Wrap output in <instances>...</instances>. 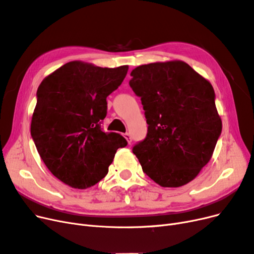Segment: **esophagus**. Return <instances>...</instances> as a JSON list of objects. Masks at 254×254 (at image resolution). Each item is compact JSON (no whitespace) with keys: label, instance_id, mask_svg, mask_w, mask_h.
Masks as SVG:
<instances>
[{"label":"esophagus","instance_id":"obj_1","mask_svg":"<svg viewBox=\"0 0 254 254\" xmlns=\"http://www.w3.org/2000/svg\"><path fill=\"white\" fill-rule=\"evenodd\" d=\"M125 137H126V139H127V142H128V143L132 142V137H130L129 133H126V134H125Z\"/></svg>","mask_w":254,"mask_h":254}]
</instances>
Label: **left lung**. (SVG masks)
<instances>
[{"mask_svg":"<svg viewBox=\"0 0 254 254\" xmlns=\"http://www.w3.org/2000/svg\"><path fill=\"white\" fill-rule=\"evenodd\" d=\"M130 76L148 124L145 138L133 148L143 172L161 187L190 183L222 133L213 87L183 61L140 65Z\"/></svg>","mask_w":254,"mask_h":254,"instance_id":"left-lung-1","label":"left lung"}]
</instances>
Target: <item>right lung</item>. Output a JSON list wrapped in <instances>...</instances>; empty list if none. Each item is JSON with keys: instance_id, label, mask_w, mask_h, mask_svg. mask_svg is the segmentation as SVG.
I'll return each mask as SVG.
<instances>
[{"instance_id": "obj_1", "label": "right lung", "mask_w": 254, "mask_h": 254, "mask_svg": "<svg viewBox=\"0 0 254 254\" xmlns=\"http://www.w3.org/2000/svg\"><path fill=\"white\" fill-rule=\"evenodd\" d=\"M128 66L99 67L72 61L47 76L38 87L30 133L47 169L65 185L86 189L108 174L119 148L118 133H105L106 97L126 78Z\"/></svg>"}]
</instances>
